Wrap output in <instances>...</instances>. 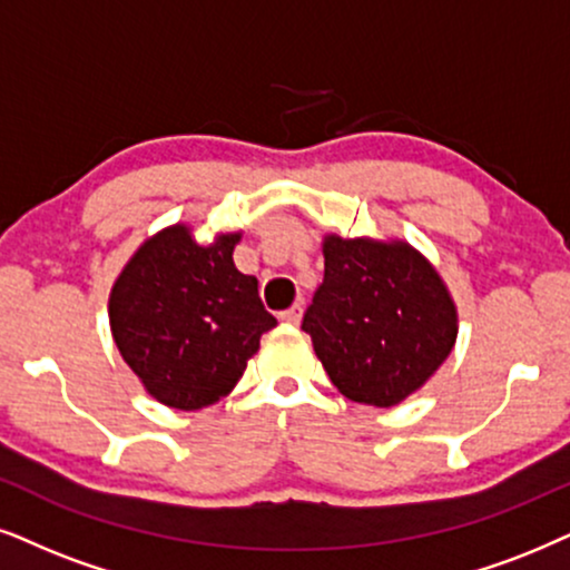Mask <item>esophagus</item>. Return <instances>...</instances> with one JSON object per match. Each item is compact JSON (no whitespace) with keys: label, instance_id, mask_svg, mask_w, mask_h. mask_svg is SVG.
Instances as JSON below:
<instances>
[{"label":"esophagus","instance_id":"1","mask_svg":"<svg viewBox=\"0 0 570 570\" xmlns=\"http://www.w3.org/2000/svg\"><path fill=\"white\" fill-rule=\"evenodd\" d=\"M281 321L299 323L302 321V305H292L289 309H284V313H281Z\"/></svg>","mask_w":570,"mask_h":570}]
</instances>
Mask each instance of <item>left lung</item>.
Masks as SVG:
<instances>
[{"instance_id":"1","label":"left lung","mask_w":570,"mask_h":570,"mask_svg":"<svg viewBox=\"0 0 570 570\" xmlns=\"http://www.w3.org/2000/svg\"><path fill=\"white\" fill-rule=\"evenodd\" d=\"M323 257V284L302 331L344 397L400 405L455 347V302L434 265L405 242L328 234Z\"/></svg>"}]
</instances>
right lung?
<instances>
[{
    "instance_id": "obj_1",
    "label": "right lung",
    "mask_w": 570,
    "mask_h": 570,
    "mask_svg": "<svg viewBox=\"0 0 570 570\" xmlns=\"http://www.w3.org/2000/svg\"><path fill=\"white\" fill-rule=\"evenodd\" d=\"M242 234L202 247L189 228H163L115 281L110 328L144 389L176 410L215 405L239 384L261 336L276 326L257 278L234 265Z\"/></svg>"
}]
</instances>
